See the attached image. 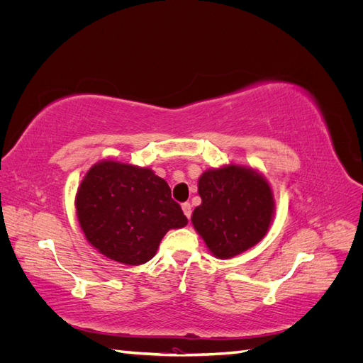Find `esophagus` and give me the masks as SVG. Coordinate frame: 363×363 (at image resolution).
<instances>
[{
	"instance_id": "obj_1",
	"label": "esophagus",
	"mask_w": 363,
	"mask_h": 363,
	"mask_svg": "<svg viewBox=\"0 0 363 363\" xmlns=\"http://www.w3.org/2000/svg\"><path fill=\"white\" fill-rule=\"evenodd\" d=\"M182 208H183V213L188 216V218H191V215H192V204L186 201V203L182 204Z\"/></svg>"
}]
</instances>
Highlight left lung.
Returning <instances> with one entry per match:
<instances>
[{"instance_id": "8db88e82", "label": "left lung", "mask_w": 363, "mask_h": 363, "mask_svg": "<svg viewBox=\"0 0 363 363\" xmlns=\"http://www.w3.org/2000/svg\"><path fill=\"white\" fill-rule=\"evenodd\" d=\"M199 194L201 204L195 207L192 224L213 256H238L267 235L272 191L256 171L238 164L208 169L199 180Z\"/></svg>"}]
</instances>
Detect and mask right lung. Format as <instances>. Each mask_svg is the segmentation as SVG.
<instances>
[{
    "label": "right lung",
    "instance_id": "add662e5",
    "mask_svg": "<svg viewBox=\"0 0 363 363\" xmlns=\"http://www.w3.org/2000/svg\"><path fill=\"white\" fill-rule=\"evenodd\" d=\"M75 207L89 244L125 265L148 262L169 228L188 224L167 182L148 168L113 160L87 171Z\"/></svg>",
    "mask_w": 363,
    "mask_h": 363
}]
</instances>
